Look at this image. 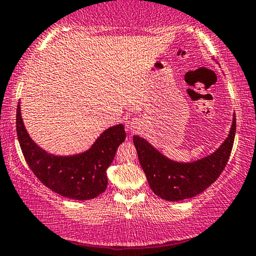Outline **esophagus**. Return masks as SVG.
<instances>
[{
  "label": "esophagus",
  "instance_id": "1",
  "mask_svg": "<svg viewBox=\"0 0 256 256\" xmlns=\"http://www.w3.org/2000/svg\"><path fill=\"white\" fill-rule=\"evenodd\" d=\"M138 126H140V124H138V121L130 120V121H127V124H126V128H127L128 132H138V129L140 128Z\"/></svg>",
  "mask_w": 256,
  "mask_h": 256
}]
</instances>
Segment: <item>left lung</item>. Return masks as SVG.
Masks as SVG:
<instances>
[{
  "label": "left lung",
  "mask_w": 256,
  "mask_h": 256,
  "mask_svg": "<svg viewBox=\"0 0 256 256\" xmlns=\"http://www.w3.org/2000/svg\"><path fill=\"white\" fill-rule=\"evenodd\" d=\"M236 120L234 114L228 136L214 152L191 163L169 160L144 138L135 135L132 141L140 164L154 194L169 202L184 200L214 183L228 162L236 130Z\"/></svg>",
  "instance_id": "left-lung-1"
}]
</instances>
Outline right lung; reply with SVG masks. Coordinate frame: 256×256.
I'll use <instances>...</instances> for the list:
<instances>
[{"mask_svg":"<svg viewBox=\"0 0 256 256\" xmlns=\"http://www.w3.org/2000/svg\"><path fill=\"white\" fill-rule=\"evenodd\" d=\"M16 129L28 166L38 180L56 194L76 200L93 199L106 190L107 168L113 162L118 146L126 140L124 124L108 128L85 152L56 156L38 146L28 134L18 104Z\"/></svg>","mask_w":256,"mask_h":256,"instance_id":"1","label":"right lung"}]
</instances>
